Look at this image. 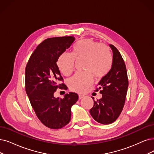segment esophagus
I'll use <instances>...</instances> for the list:
<instances>
[{
    "label": "esophagus",
    "instance_id": "34e87169",
    "mask_svg": "<svg viewBox=\"0 0 154 154\" xmlns=\"http://www.w3.org/2000/svg\"><path fill=\"white\" fill-rule=\"evenodd\" d=\"M79 100H81V99H82L83 98H84L85 97V95H79Z\"/></svg>",
    "mask_w": 154,
    "mask_h": 154
}]
</instances>
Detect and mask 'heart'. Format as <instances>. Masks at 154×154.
Returning a JSON list of instances; mask_svg holds the SVG:
<instances>
[{
	"label": "heart",
	"mask_w": 154,
	"mask_h": 154,
	"mask_svg": "<svg viewBox=\"0 0 154 154\" xmlns=\"http://www.w3.org/2000/svg\"><path fill=\"white\" fill-rule=\"evenodd\" d=\"M72 55L64 52L59 56L57 64L65 76H68L74 68L75 59H85L84 72H77L69 80V87L72 91L83 92L92 83L91 72L95 77H102L109 70L111 65L109 48L92 39H84L72 48Z\"/></svg>",
	"instance_id": "1"
}]
</instances>
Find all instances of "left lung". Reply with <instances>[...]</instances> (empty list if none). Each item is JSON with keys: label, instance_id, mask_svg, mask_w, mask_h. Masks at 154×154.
<instances>
[{"label": "left lung", "instance_id": "left-lung-1", "mask_svg": "<svg viewBox=\"0 0 154 154\" xmlns=\"http://www.w3.org/2000/svg\"><path fill=\"white\" fill-rule=\"evenodd\" d=\"M112 51L111 68L103 76L97 85L100 90L102 98L94 101V105L90 113L99 123H112L119 116L123 109L127 90L128 79L124 60L120 52L114 45H109ZM94 99V97H92Z\"/></svg>", "mask_w": 154, "mask_h": 154}]
</instances>
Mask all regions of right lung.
Wrapping results in <instances>:
<instances>
[{
    "mask_svg": "<svg viewBox=\"0 0 154 154\" xmlns=\"http://www.w3.org/2000/svg\"><path fill=\"white\" fill-rule=\"evenodd\" d=\"M74 36L50 38L43 41L31 56L25 69L26 94L36 116L47 127L60 129L69 123L71 107L78 99L76 93L69 92L64 98L54 95L57 88H67L57 65L61 54L72 44Z\"/></svg>",
    "mask_w": 154,
    "mask_h": 154,
    "instance_id": "right-lung-1",
    "label": "right lung"
}]
</instances>
